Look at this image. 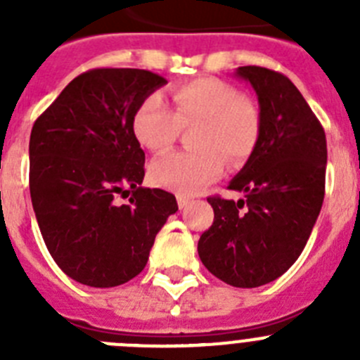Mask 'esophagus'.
<instances>
[{
	"label": "esophagus",
	"mask_w": 360,
	"mask_h": 360,
	"mask_svg": "<svg viewBox=\"0 0 360 360\" xmlns=\"http://www.w3.org/2000/svg\"><path fill=\"white\" fill-rule=\"evenodd\" d=\"M176 200H178V207H180V209H186L187 205H189V202H191V200L187 198V196H184V195H178Z\"/></svg>",
	"instance_id": "obj_1"
}]
</instances>
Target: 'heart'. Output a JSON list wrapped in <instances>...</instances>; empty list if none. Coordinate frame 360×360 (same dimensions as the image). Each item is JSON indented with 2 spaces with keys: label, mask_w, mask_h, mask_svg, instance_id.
<instances>
[{
  "label": "heart",
  "mask_w": 360,
  "mask_h": 360,
  "mask_svg": "<svg viewBox=\"0 0 360 360\" xmlns=\"http://www.w3.org/2000/svg\"><path fill=\"white\" fill-rule=\"evenodd\" d=\"M173 111L160 95H148L136 106L131 129L142 148L164 153L176 142L180 129L189 133L191 151L171 153L149 165V178L158 187L193 195L214 182L224 171V158L238 165L250 157L262 131V117L250 98L232 84L200 77L173 88Z\"/></svg>",
  "instance_id": "b5f03b06"
}]
</instances>
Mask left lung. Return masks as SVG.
Wrapping results in <instances>:
<instances>
[{"label":"left lung","mask_w":360,"mask_h":360,"mask_svg":"<svg viewBox=\"0 0 360 360\" xmlns=\"http://www.w3.org/2000/svg\"><path fill=\"white\" fill-rule=\"evenodd\" d=\"M257 95L262 131L229 189L245 200L209 196L214 221L198 241L205 269L227 285L262 287L303 252L324 200L326 135L294 82L274 70L240 66Z\"/></svg>","instance_id":"obj_1"}]
</instances>
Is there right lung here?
<instances>
[{"instance_id": "obj_1", "label": "right lung", "mask_w": 360, "mask_h": 360, "mask_svg": "<svg viewBox=\"0 0 360 360\" xmlns=\"http://www.w3.org/2000/svg\"><path fill=\"white\" fill-rule=\"evenodd\" d=\"M165 82L148 70H88L34 122L32 205L53 262L82 285L119 287L141 274L178 211L171 193L141 187L146 155L131 129L136 106Z\"/></svg>"}]
</instances>
